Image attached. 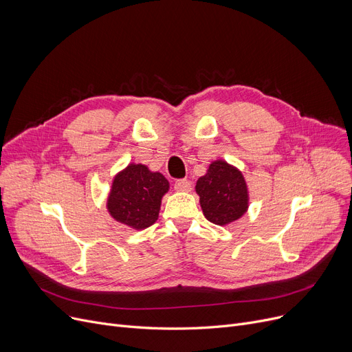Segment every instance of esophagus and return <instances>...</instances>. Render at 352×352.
Here are the masks:
<instances>
[{"label":"esophagus","instance_id":"esophagus-1","mask_svg":"<svg viewBox=\"0 0 352 352\" xmlns=\"http://www.w3.org/2000/svg\"><path fill=\"white\" fill-rule=\"evenodd\" d=\"M174 188L175 191L179 192H188L191 191V182L188 179H177L174 184Z\"/></svg>","mask_w":352,"mask_h":352}]
</instances>
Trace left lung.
<instances>
[{
    "mask_svg": "<svg viewBox=\"0 0 352 352\" xmlns=\"http://www.w3.org/2000/svg\"><path fill=\"white\" fill-rule=\"evenodd\" d=\"M202 214L215 226L226 227L241 218L250 207L247 181L235 165L215 160L195 184Z\"/></svg>",
    "mask_w": 352,
    "mask_h": 352,
    "instance_id": "1",
    "label": "left lung"
}]
</instances>
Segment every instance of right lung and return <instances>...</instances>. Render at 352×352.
<instances>
[{
  "mask_svg": "<svg viewBox=\"0 0 352 352\" xmlns=\"http://www.w3.org/2000/svg\"><path fill=\"white\" fill-rule=\"evenodd\" d=\"M170 191V182L145 164L129 162L118 171L107 195V211L117 223L140 231L158 219L161 199Z\"/></svg>",
  "mask_w": 352,
  "mask_h": 352,
  "instance_id": "obj_1",
  "label": "right lung"
}]
</instances>
